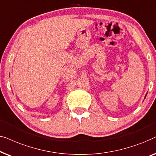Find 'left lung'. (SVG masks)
Listing matches in <instances>:
<instances>
[{"label":"left lung","mask_w":156,"mask_h":156,"mask_svg":"<svg viewBox=\"0 0 156 156\" xmlns=\"http://www.w3.org/2000/svg\"><path fill=\"white\" fill-rule=\"evenodd\" d=\"M146 95H147V93H146V96H145V98H146Z\"/></svg>","instance_id":"8db88e82"}]
</instances>
